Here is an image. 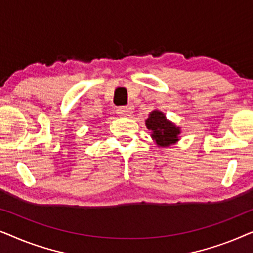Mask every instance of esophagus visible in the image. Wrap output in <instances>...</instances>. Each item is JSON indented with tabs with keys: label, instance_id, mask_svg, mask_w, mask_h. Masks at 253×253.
<instances>
[{
	"label": "esophagus",
	"instance_id": "esophagus-1",
	"mask_svg": "<svg viewBox=\"0 0 253 253\" xmlns=\"http://www.w3.org/2000/svg\"><path fill=\"white\" fill-rule=\"evenodd\" d=\"M131 113H132V108L130 107H119L117 108V114L120 116H130Z\"/></svg>",
	"mask_w": 253,
	"mask_h": 253
}]
</instances>
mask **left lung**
<instances>
[{"instance_id": "1", "label": "left lung", "mask_w": 253, "mask_h": 253, "mask_svg": "<svg viewBox=\"0 0 253 253\" xmlns=\"http://www.w3.org/2000/svg\"><path fill=\"white\" fill-rule=\"evenodd\" d=\"M146 127L151 131L152 139L158 147H169L178 143L182 130L174 122L166 117L161 110L154 109L145 121Z\"/></svg>"}]
</instances>
